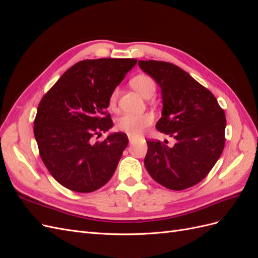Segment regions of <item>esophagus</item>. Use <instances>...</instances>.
Masks as SVG:
<instances>
[{
	"label": "esophagus",
	"mask_w": 258,
	"mask_h": 258,
	"mask_svg": "<svg viewBox=\"0 0 258 258\" xmlns=\"http://www.w3.org/2000/svg\"><path fill=\"white\" fill-rule=\"evenodd\" d=\"M134 141H135V139L132 138V137H129V143H130V144L134 143Z\"/></svg>",
	"instance_id": "obj_1"
}]
</instances>
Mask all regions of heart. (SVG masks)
<instances>
[{"label":"heart","mask_w":258,"mask_h":258,"mask_svg":"<svg viewBox=\"0 0 258 258\" xmlns=\"http://www.w3.org/2000/svg\"><path fill=\"white\" fill-rule=\"evenodd\" d=\"M131 86L144 98H151L156 91V83L148 75H138L131 80ZM118 98V89H114L110 96V105L114 106ZM154 121V116L150 113L144 114H123L116 121V128L126 132L131 137H137Z\"/></svg>","instance_id":"heart-1"}]
</instances>
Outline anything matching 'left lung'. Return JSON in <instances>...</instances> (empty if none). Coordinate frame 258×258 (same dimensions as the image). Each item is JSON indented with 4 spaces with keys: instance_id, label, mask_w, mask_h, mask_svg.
I'll use <instances>...</instances> for the list:
<instances>
[{
    "instance_id": "1",
    "label": "left lung",
    "mask_w": 258,
    "mask_h": 258,
    "mask_svg": "<svg viewBox=\"0 0 258 258\" xmlns=\"http://www.w3.org/2000/svg\"><path fill=\"white\" fill-rule=\"evenodd\" d=\"M139 67L160 86L161 118L156 128L174 139L147 142L144 165L160 185L183 190L198 184L224 150L226 118L213 93L175 64L140 60Z\"/></svg>"
}]
</instances>
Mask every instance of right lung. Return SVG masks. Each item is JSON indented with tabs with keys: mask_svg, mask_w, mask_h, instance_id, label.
Returning a JSON list of instances; mask_svg holds the SVG:
<instances>
[{
	"mask_svg": "<svg viewBox=\"0 0 258 258\" xmlns=\"http://www.w3.org/2000/svg\"><path fill=\"white\" fill-rule=\"evenodd\" d=\"M137 59L83 60L66 71L42 98L34 137L49 173L66 188L91 192L113 176L128 137L122 132L93 142L113 127L110 96Z\"/></svg>",
	"mask_w": 258,
	"mask_h": 258,
	"instance_id": "add662e5",
	"label": "right lung"
}]
</instances>
